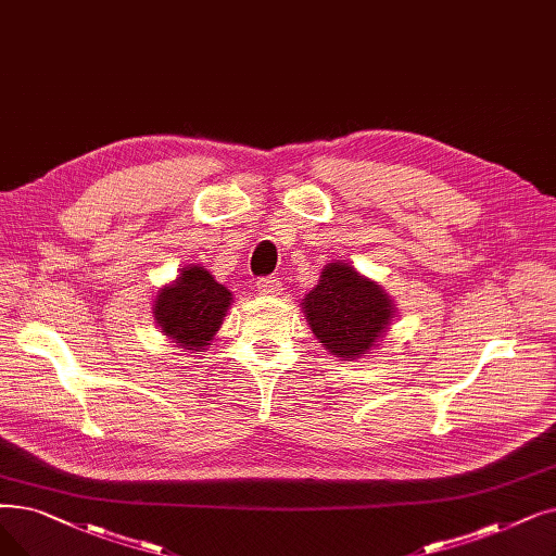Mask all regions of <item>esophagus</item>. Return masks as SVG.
I'll use <instances>...</instances> for the list:
<instances>
[{"label":"esophagus","mask_w":556,"mask_h":556,"mask_svg":"<svg viewBox=\"0 0 556 556\" xmlns=\"http://www.w3.org/2000/svg\"><path fill=\"white\" fill-rule=\"evenodd\" d=\"M256 288L261 295H268V298H275L281 293V281L277 277H261L256 281Z\"/></svg>","instance_id":"esophagus-1"}]
</instances>
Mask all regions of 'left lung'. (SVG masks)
I'll use <instances>...</instances> for the list:
<instances>
[{
  "label": "left lung",
  "mask_w": 556,
  "mask_h": 556,
  "mask_svg": "<svg viewBox=\"0 0 556 556\" xmlns=\"http://www.w3.org/2000/svg\"><path fill=\"white\" fill-rule=\"evenodd\" d=\"M302 311L325 350L343 361L370 354L395 318L391 295L341 261L325 265L316 288L302 300Z\"/></svg>",
  "instance_id": "left-lung-1"
}]
</instances>
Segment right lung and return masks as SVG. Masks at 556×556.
<instances>
[{"mask_svg":"<svg viewBox=\"0 0 556 556\" xmlns=\"http://www.w3.org/2000/svg\"><path fill=\"white\" fill-rule=\"evenodd\" d=\"M229 288L213 279L204 265H188L163 286L154 300V320L163 336L184 350L204 352L231 306Z\"/></svg>","mask_w":556,"mask_h":556,"instance_id":"1","label":"right lung"}]
</instances>
